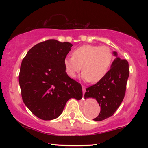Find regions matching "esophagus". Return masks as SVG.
Returning <instances> with one entry per match:
<instances>
[{"label": "esophagus", "instance_id": "esophagus-1", "mask_svg": "<svg viewBox=\"0 0 148 148\" xmlns=\"http://www.w3.org/2000/svg\"><path fill=\"white\" fill-rule=\"evenodd\" d=\"M82 89H83V93H84V94H85V92H86V87H85L84 86H83L82 85Z\"/></svg>", "mask_w": 148, "mask_h": 148}]
</instances>
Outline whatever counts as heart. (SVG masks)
<instances>
[{"instance_id":"obj_1","label":"heart","mask_w":148,"mask_h":148,"mask_svg":"<svg viewBox=\"0 0 148 148\" xmlns=\"http://www.w3.org/2000/svg\"><path fill=\"white\" fill-rule=\"evenodd\" d=\"M112 60L113 53L109 47L87 45L76 49L72 57L65 58L64 64L70 77L75 78L83 67L82 79L97 83L108 72Z\"/></svg>"}]
</instances>
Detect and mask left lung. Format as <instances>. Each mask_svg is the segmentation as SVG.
I'll list each match as a JSON object with an SVG mask.
<instances>
[{"mask_svg": "<svg viewBox=\"0 0 148 148\" xmlns=\"http://www.w3.org/2000/svg\"><path fill=\"white\" fill-rule=\"evenodd\" d=\"M116 58L106 75L96 84L86 88L85 99H95L101 107V111L95 121H101L114 114L125 97L127 79L130 75L129 63L127 60L118 57L117 52L113 51Z\"/></svg>", "mask_w": 148, "mask_h": 148, "instance_id": "obj_1", "label": "left lung"}]
</instances>
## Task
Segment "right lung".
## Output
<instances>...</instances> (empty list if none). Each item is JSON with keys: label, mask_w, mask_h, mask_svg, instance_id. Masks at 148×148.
<instances>
[{"label": "right lung", "mask_w": 148, "mask_h": 148, "mask_svg": "<svg viewBox=\"0 0 148 148\" xmlns=\"http://www.w3.org/2000/svg\"><path fill=\"white\" fill-rule=\"evenodd\" d=\"M72 46L47 40L32 47L22 60L18 76L22 99L42 120L57 118L69 99L82 98L81 85L69 77L64 64Z\"/></svg>", "instance_id": "right-lung-1"}]
</instances>
